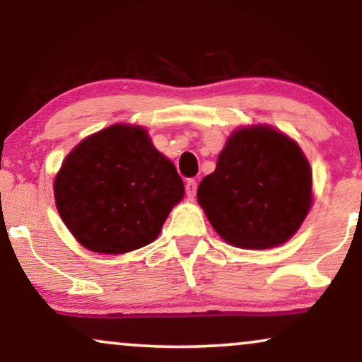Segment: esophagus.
Segmentation results:
<instances>
[{"mask_svg":"<svg viewBox=\"0 0 362 362\" xmlns=\"http://www.w3.org/2000/svg\"><path fill=\"white\" fill-rule=\"evenodd\" d=\"M185 192H187V195H189V197H194L195 192H197V182H195L194 178H189V180H187Z\"/></svg>","mask_w":362,"mask_h":362,"instance_id":"34e87169","label":"esophagus"}]
</instances>
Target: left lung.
Returning <instances> with one entry per match:
<instances>
[{"label":"left lung","mask_w":362,"mask_h":362,"mask_svg":"<svg viewBox=\"0 0 362 362\" xmlns=\"http://www.w3.org/2000/svg\"><path fill=\"white\" fill-rule=\"evenodd\" d=\"M197 201L214 230L240 248H271L298 231L311 204V170L288 136L267 126L236 131L202 178Z\"/></svg>","instance_id":"1"}]
</instances>
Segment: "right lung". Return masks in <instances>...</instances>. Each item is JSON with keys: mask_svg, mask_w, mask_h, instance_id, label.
Listing matches in <instances>:
<instances>
[{"mask_svg": "<svg viewBox=\"0 0 362 362\" xmlns=\"http://www.w3.org/2000/svg\"><path fill=\"white\" fill-rule=\"evenodd\" d=\"M54 195L62 221L83 247L115 255L160 235L184 197V182L143 127L117 124L66 156Z\"/></svg>", "mask_w": 362, "mask_h": 362, "instance_id": "right-lung-1", "label": "right lung"}]
</instances>
